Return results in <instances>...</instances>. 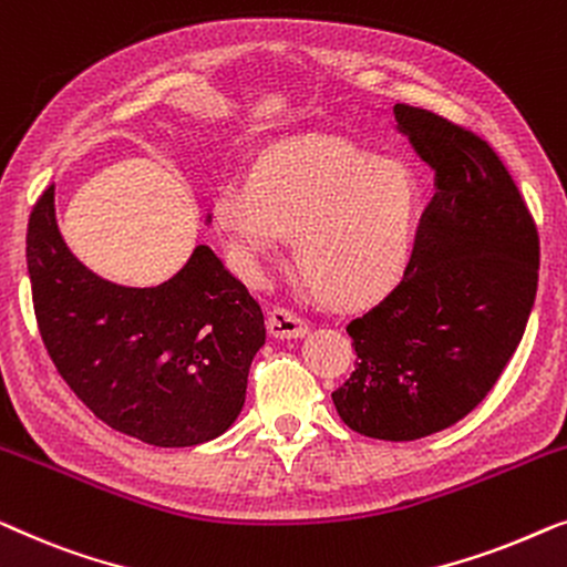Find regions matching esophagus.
Instances as JSON below:
<instances>
[{
    "instance_id": "34e87169",
    "label": "esophagus",
    "mask_w": 567,
    "mask_h": 567,
    "mask_svg": "<svg viewBox=\"0 0 567 567\" xmlns=\"http://www.w3.org/2000/svg\"><path fill=\"white\" fill-rule=\"evenodd\" d=\"M267 329L277 339H298L308 331V321L306 318H300L290 308L275 306L267 316Z\"/></svg>"
}]
</instances>
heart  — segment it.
Here are the masks:
<instances>
[{
    "label": "heart",
    "mask_w": 567,
    "mask_h": 567,
    "mask_svg": "<svg viewBox=\"0 0 567 567\" xmlns=\"http://www.w3.org/2000/svg\"><path fill=\"white\" fill-rule=\"evenodd\" d=\"M421 207L424 187L405 162L341 138H302L261 158L251 179L223 182L213 220L246 275H261L298 236L313 290L357 308L403 275Z\"/></svg>",
    "instance_id": "obj_1"
}]
</instances>
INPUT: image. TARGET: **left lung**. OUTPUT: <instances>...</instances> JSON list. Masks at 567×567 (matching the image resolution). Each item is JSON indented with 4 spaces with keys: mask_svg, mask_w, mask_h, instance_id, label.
<instances>
[{
    "mask_svg": "<svg viewBox=\"0 0 567 567\" xmlns=\"http://www.w3.org/2000/svg\"><path fill=\"white\" fill-rule=\"evenodd\" d=\"M398 131L436 172L403 280L347 326L354 372L331 393L357 434L413 442L491 393L529 321L539 236L496 151L429 110L395 105Z\"/></svg>",
    "mask_w": 567,
    "mask_h": 567,
    "instance_id": "obj_1",
    "label": "left lung"
}]
</instances>
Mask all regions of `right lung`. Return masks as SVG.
Listing matches in <instances>:
<instances>
[{
    "label": "right lung",
    "instance_id": "add662e5",
    "mask_svg": "<svg viewBox=\"0 0 567 567\" xmlns=\"http://www.w3.org/2000/svg\"><path fill=\"white\" fill-rule=\"evenodd\" d=\"M28 272L55 370L115 432L195 446L241 413L265 316L207 246L156 287L107 282L61 238L51 185L30 213Z\"/></svg>",
    "mask_w": 567,
    "mask_h": 567
}]
</instances>
